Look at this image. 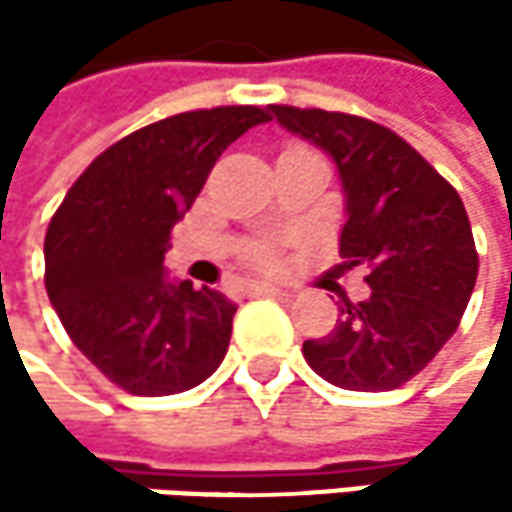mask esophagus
<instances>
[{
    "mask_svg": "<svg viewBox=\"0 0 512 512\" xmlns=\"http://www.w3.org/2000/svg\"><path fill=\"white\" fill-rule=\"evenodd\" d=\"M252 293H260V296H290V290L275 287V284H252Z\"/></svg>",
    "mask_w": 512,
    "mask_h": 512,
    "instance_id": "esophagus-1",
    "label": "esophagus"
}]
</instances>
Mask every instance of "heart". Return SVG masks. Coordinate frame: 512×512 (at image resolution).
I'll use <instances>...</instances> for the list:
<instances>
[{
  "label": "heart",
  "mask_w": 512,
  "mask_h": 512,
  "mask_svg": "<svg viewBox=\"0 0 512 512\" xmlns=\"http://www.w3.org/2000/svg\"><path fill=\"white\" fill-rule=\"evenodd\" d=\"M275 257H278V243H272V240H260L249 249V260L257 266H272Z\"/></svg>",
  "instance_id": "b5f03b06"
}]
</instances>
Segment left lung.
Here are the masks:
<instances>
[{"mask_svg":"<svg viewBox=\"0 0 512 512\" xmlns=\"http://www.w3.org/2000/svg\"><path fill=\"white\" fill-rule=\"evenodd\" d=\"M290 133L335 159L347 225L341 257L367 266L364 302L344 299L302 356L347 391H391L451 341L477 281V249L457 189L394 130L344 112L269 106Z\"/></svg>","mask_w":512,"mask_h":512,"instance_id":"left-lung-1","label":"left lung"}]
</instances>
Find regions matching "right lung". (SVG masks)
Here are the masks:
<instances>
[{"label": "right lung", "instance_id": "1", "mask_svg": "<svg viewBox=\"0 0 512 512\" xmlns=\"http://www.w3.org/2000/svg\"><path fill=\"white\" fill-rule=\"evenodd\" d=\"M263 121L260 106L162 118L106 148L55 210L47 296L79 353L118 388L180 394L228 353L237 305L219 290L168 281L162 260L216 159Z\"/></svg>", "mask_w": 512, "mask_h": 512}]
</instances>
